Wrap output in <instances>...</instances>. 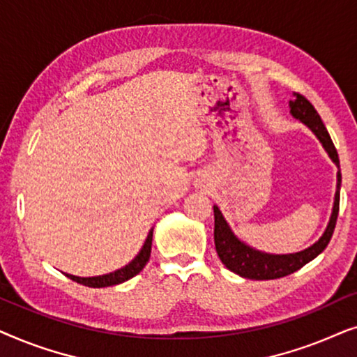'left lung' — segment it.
<instances>
[{"instance_id":"8db88e82","label":"left lung","mask_w":357,"mask_h":357,"mask_svg":"<svg viewBox=\"0 0 357 357\" xmlns=\"http://www.w3.org/2000/svg\"><path fill=\"white\" fill-rule=\"evenodd\" d=\"M294 99L289 100L291 115L301 123H304L312 133L317 136L320 144L328 154V158L333 160V164L338 167L336 172V192H335V202L333 209H331L330 221L326 224V229L321 234V237L317 241L314 245L304 248V250L296 253H266L261 250H257L245 242H242L236 234L232 232L231 226H229L226 218L222 216L221 209L214 204V245H216V252L219 258H221L222 265L231 270L236 275L247 278V280H276V278H282L291 275L302 266L319 257L321 252L328 245L331 236H333L336 218H338L340 211V188H341V172H340V159L336 148L331 141L328 131H326L324 121H321L320 115L317 114L314 105L301 94H292Z\"/></svg>"}]
</instances>
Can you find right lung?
I'll return each mask as SVG.
<instances>
[{"instance_id": "add662e5", "label": "right lung", "mask_w": 357, "mask_h": 357, "mask_svg": "<svg viewBox=\"0 0 357 357\" xmlns=\"http://www.w3.org/2000/svg\"><path fill=\"white\" fill-rule=\"evenodd\" d=\"M153 232L154 229H151L148 237H146V241L143 243V247H141V250L138 252V255H136L133 260H131L128 265H125L123 268H119V270L107 273V275H99V276L81 278L75 275H68V273H65V275L70 278V280L89 287H109V286L121 284V282L128 281L133 276L138 275V273L146 266V263L149 261L151 245H153Z\"/></svg>"}]
</instances>
